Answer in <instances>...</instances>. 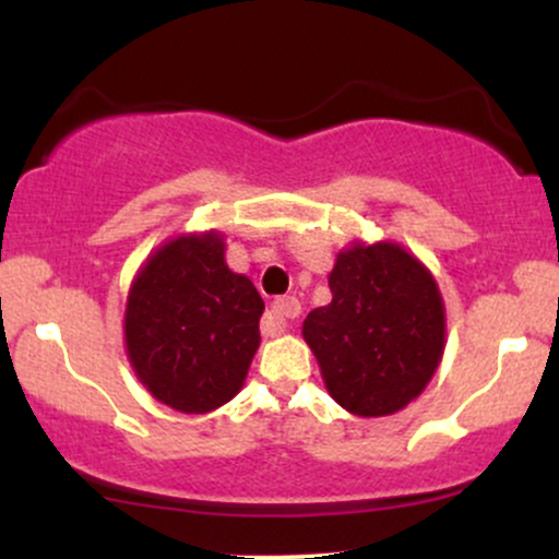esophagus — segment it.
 <instances>
[{
    "mask_svg": "<svg viewBox=\"0 0 559 559\" xmlns=\"http://www.w3.org/2000/svg\"><path fill=\"white\" fill-rule=\"evenodd\" d=\"M299 312H301V305L297 297L275 299L271 310H267L265 320H262V333H265V336H275V333L286 329V320L299 318Z\"/></svg>",
    "mask_w": 559,
    "mask_h": 559,
    "instance_id": "obj_1",
    "label": "esophagus"
}]
</instances>
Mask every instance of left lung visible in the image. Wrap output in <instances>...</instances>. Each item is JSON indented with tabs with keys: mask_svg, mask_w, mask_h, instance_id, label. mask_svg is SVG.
Returning a JSON list of instances; mask_svg holds the SVG:
<instances>
[{
	"mask_svg": "<svg viewBox=\"0 0 559 559\" xmlns=\"http://www.w3.org/2000/svg\"><path fill=\"white\" fill-rule=\"evenodd\" d=\"M331 301L305 318L329 394L349 413L402 409L444 352V305L431 273L396 243L346 249L329 275Z\"/></svg>",
	"mask_w": 559,
	"mask_h": 559,
	"instance_id": "obj_1",
	"label": "left lung"
}]
</instances>
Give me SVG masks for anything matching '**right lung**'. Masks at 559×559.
<instances>
[{
  "label": "right lung",
  "instance_id": "add662e5",
  "mask_svg": "<svg viewBox=\"0 0 559 559\" xmlns=\"http://www.w3.org/2000/svg\"><path fill=\"white\" fill-rule=\"evenodd\" d=\"M265 301L230 273L217 234L181 236L146 260L126 307V346L146 389L173 409L234 400L260 346Z\"/></svg>",
  "mask_w": 559,
  "mask_h": 559
}]
</instances>
